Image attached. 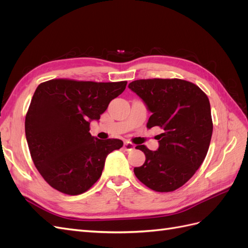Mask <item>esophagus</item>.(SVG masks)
Masks as SVG:
<instances>
[{
    "instance_id": "1",
    "label": "esophagus",
    "mask_w": 248,
    "mask_h": 248,
    "mask_svg": "<svg viewBox=\"0 0 248 248\" xmlns=\"http://www.w3.org/2000/svg\"><path fill=\"white\" fill-rule=\"evenodd\" d=\"M134 146L131 141H129V140H125L124 141V149L126 150V151H131V150H133L134 149Z\"/></svg>"
}]
</instances>
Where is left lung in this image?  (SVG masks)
Segmentation results:
<instances>
[{"mask_svg":"<svg viewBox=\"0 0 248 248\" xmlns=\"http://www.w3.org/2000/svg\"><path fill=\"white\" fill-rule=\"evenodd\" d=\"M128 88L151 111L148 128L163 130L157 136L156 151L137 146L146 160L134 168V174L150 189L174 191L194 175L207 155L213 131L208 97L197 85L179 78L138 79Z\"/></svg>","mask_w":248,"mask_h":248,"instance_id":"8db88e82","label":"left lung"}]
</instances>
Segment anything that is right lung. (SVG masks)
I'll return each mask as SVG.
<instances>
[{
    "mask_svg": "<svg viewBox=\"0 0 248 248\" xmlns=\"http://www.w3.org/2000/svg\"><path fill=\"white\" fill-rule=\"evenodd\" d=\"M126 85L58 78L37 87L26 138L36 169L52 188L69 196L86 192L100 178L107 156L123 146L121 140H100L89 131Z\"/></svg>",
    "mask_w": 248,
    "mask_h": 248,
    "instance_id": "obj_1",
    "label": "right lung"
}]
</instances>
